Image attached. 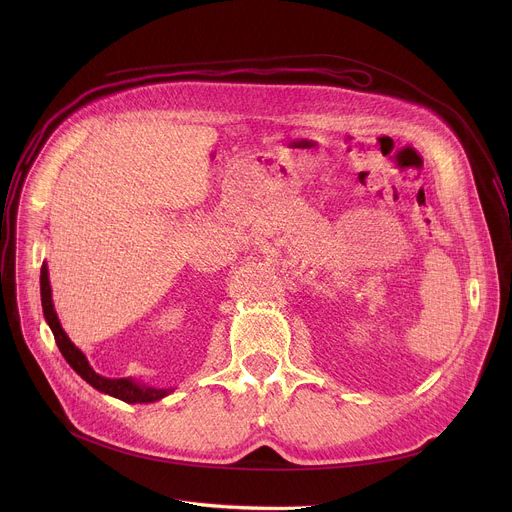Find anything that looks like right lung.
Instances as JSON below:
<instances>
[{"instance_id": "add662e5", "label": "right lung", "mask_w": 512, "mask_h": 512, "mask_svg": "<svg viewBox=\"0 0 512 512\" xmlns=\"http://www.w3.org/2000/svg\"><path fill=\"white\" fill-rule=\"evenodd\" d=\"M40 296H42V310H44V318L54 334V340L58 344V350L62 352V356L66 358V362L75 369L91 387H95L101 393H107L111 397H117L125 403H154L166 395H170L174 389H156V387H148V385H139L133 379H107L97 375L91 364L87 360V356L70 342V338L66 336V332L62 330L58 316L54 312V304H52V291H50V279H48V265L44 263L40 269Z\"/></svg>"}]
</instances>
